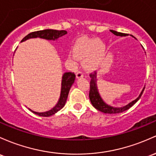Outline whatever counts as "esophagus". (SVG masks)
I'll list each match as a JSON object with an SVG mask.
<instances>
[{
	"label": "esophagus",
	"instance_id": "1",
	"mask_svg": "<svg viewBox=\"0 0 156 156\" xmlns=\"http://www.w3.org/2000/svg\"><path fill=\"white\" fill-rule=\"evenodd\" d=\"M83 77V73L81 71H78L76 73V78H81Z\"/></svg>",
	"mask_w": 156,
	"mask_h": 156
}]
</instances>
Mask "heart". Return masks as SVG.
<instances>
[{
    "mask_svg": "<svg viewBox=\"0 0 156 156\" xmlns=\"http://www.w3.org/2000/svg\"><path fill=\"white\" fill-rule=\"evenodd\" d=\"M106 55V46L97 38L83 37L75 44L73 52L69 55L70 59L76 61L83 60V65L87 70L98 69L103 62Z\"/></svg>",
    "mask_w": 156,
    "mask_h": 156,
    "instance_id": "obj_1",
    "label": "heart"
}]
</instances>
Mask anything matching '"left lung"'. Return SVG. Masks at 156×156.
I'll return each instance as SVG.
<instances>
[{
	"mask_svg": "<svg viewBox=\"0 0 156 156\" xmlns=\"http://www.w3.org/2000/svg\"><path fill=\"white\" fill-rule=\"evenodd\" d=\"M111 32L114 34V35H117V36H126L127 34L125 33H121V32H116L114 30H110ZM90 93H89V97H90V101L94 107L95 109H97L98 110L101 111V112H104V113H109V114H116V113H121V112H124V111L129 109L132 106L134 105L139 100V98L143 94L144 88L143 89L142 92L140 94V95L138 96L136 100H134L133 101H132L131 103H129L127 105H126L125 107H111V106L107 105V104H105L103 101V100L101 98L100 95H99L98 91L97 89V85H96V73L94 72V73H91L90 74Z\"/></svg>",
	"mask_w": 156,
	"mask_h": 156,
	"instance_id": "left-lung-1",
	"label": "left lung"
}]
</instances>
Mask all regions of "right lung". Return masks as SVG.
<instances>
[{"mask_svg":"<svg viewBox=\"0 0 156 156\" xmlns=\"http://www.w3.org/2000/svg\"><path fill=\"white\" fill-rule=\"evenodd\" d=\"M66 31L65 30H44L36 31V32H32L31 33L28 34L27 36H25L22 39V41L27 40L29 38H32V37H41V38L47 39V40H55V39L58 38V37L63 36V35L66 34ZM75 79V75L74 73H64L62 77V83H61V97L56 104L55 107L54 108L51 109V110L47 111L45 112H37L32 111L35 114L38 115L40 116H44V117H48L54 115L55 113L64 107L66 101L67 99L68 94H69V90L71 88L72 85L74 83Z\"/></svg>","mask_w":156,"mask_h":156,"instance_id":"1","label":"right lung"}]
</instances>
